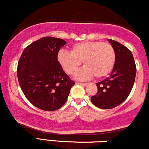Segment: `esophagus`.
Returning <instances> with one entry per match:
<instances>
[{"label": "esophagus", "mask_w": 149, "mask_h": 149, "mask_svg": "<svg viewBox=\"0 0 149 149\" xmlns=\"http://www.w3.org/2000/svg\"><path fill=\"white\" fill-rule=\"evenodd\" d=\"M77 83L79 85H83V86H85V85H87V83Z\"/></svg>", "instance_id": "esophagus-1"}]
</instances>
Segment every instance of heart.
<instances>
[{
	"mask_svg": "<svg viewBox=\"0 0 149 149\" xmlns=\"http://www.w3.org/2000/svg\"><path fill=\"white\" fill-rule=\"evenodd\" d=\"M57 61L64 71L73 75L83 61L84 67L75 75L76 79L85 80L95 76L102 78L112 71L116 63V52L109 43L102 41H88L73 45L71 52L59 51Z\"/></svg>",
	"mask_w": 149,
	"mask_h": 149,
	"instance_id": "b5f03b06",
	"label": "heart"
}]
</instances>
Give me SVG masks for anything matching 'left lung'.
<instances>
[{
    "label": "left lung",
    "mask_w": 149,
    "mask_h": 149,
    "mask_svg": "<svg viewBox=\"0 0 149 149\" xmlns=\"http://www.w3.org/2000/svg\"><path fill=\"white\" fill-rule=\"evenodd\" d=\"M116 52V63L110 76L96 83L97 92L91 102L102 109H111L122 104L129 96L136 76L132 53L125 46L109 39Z\"/></svg>",
    "instance_id": "left-lung-1"
}]
</instances>
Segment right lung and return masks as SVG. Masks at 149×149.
I'll use <instances>...</instances> for the list:
<instances>
[{"mask_svg":"<svg viewBox=\"0 0 149 149\" xmlns=\"http://www.w3.org/2000/svg\"><path fill=\"white\" fill-rule=\"evenodd\" d=\"M66 43L57 38H42L24 49L18 62L17 73L22 92L41 110L60 109L75 84L57 61L58 52Z\"/></svg>","mask_w":149,"mask_h":149,"instance_id":"right-lung-1","label":"right lung"}]
</instances>
